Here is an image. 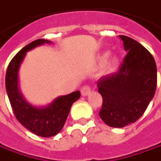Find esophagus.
Listing matches in <instances>:
<instances>
[{
    "label": "esophagus",
    "instance_id": "esophagus-1",
    "mask_svg": "<svg viewBox=\"0 0 161 161\" xmlns=\"http://www.w3.org/2000/svg\"><path fill=\"white\" fill-rule=\"evenodd\" d=\"M90 93H91V89L87 85H85V86H84L83 88L81 89V94H82V96H88Z\"/></svg>",
    "mask_w": 161,
    "mask_h": 161
}]
</instances>
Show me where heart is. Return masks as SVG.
I'll return each instance as SVG.
<instances>
[{"instance_id":"heart-1","label":"heart","mask_w":161,"mask_h":161,"mask_svg":"<svg viewBox=\"0 0 161 161\" xmlns=\"http://www.w3.org/2000/svg\"><path fill=\"white\" fill-rule=\"evenodd\" d=\"M108 56H109V52H104L99 57V61L102 63L104 62L102 65V72L104 75H111L115 72L119 64V59L117 56L115 55L110 57Z\"/></svg>"}]
</instances>
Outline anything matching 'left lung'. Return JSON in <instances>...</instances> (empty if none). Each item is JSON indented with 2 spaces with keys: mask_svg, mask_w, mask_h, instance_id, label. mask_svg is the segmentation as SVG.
I'll list each match as a JSON object with an SVG mask.
<instances>
[{
  "mask_svg": "<svg viewBox=\"0 0 161 161\" xmlns=\"http://www.w3.org/2000/svg\"><path fill=\"white\" fill-rule=\"evenodd\" d=\"M127 52L118 72L100 78L98 92L103 97L101 119L109 126L125 127L146 112L154 96L157 68L152 54L138 42L119 36Z\"/></svg>",
  "mask_w": 161,
  "mask_h": 161,
  "instance_id": "1",
  "label": "left lung"
}]
</instances>
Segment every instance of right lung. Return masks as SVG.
<instances>
[{
    "label": "right lung",
    "instance_id": "obj_1",
    "mask_svg": "<svg viewBox=\"0 0 161 161\" xmlns=\"http://www.w3.org/2000/svg\"><path fill=\"white\" fill-rule=\"evenodd\" d=\"M52 42L38 39L22 48L11 60L7 69L6 90L11 107L17 120L37 136L49 138L57 135L64 125L71 105L80 97L77 91L60 96L46 106H35L27 102L19 89V69L28 51Z\"/></svg>",
    "mask_w": 161,
    "mask_h": 161
}]
</instances>
